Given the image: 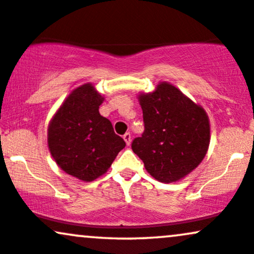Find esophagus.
<instances>
[{"label":"esophagus","instance_id":"obj_1","mask_svg":"<svg viewBox=\"0 0 254 254\" xmlns=\"http://www.w3.org/2000/svg\"><path fill=\"white\" fill-rule=\"evenodd\" d=\"M124 140L125 141H126V144L129 146V144H130V141H132V135H130V133H126L124 135Z\"/></svg>","mask_w":254,"mask_h":254}]
</instances>
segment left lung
I'll use <instances>...</instances> for the list:
<instances>
[{
	"mask_svg": "<svg viewBox=\"0 0 254 254\" xmlns=\"http://www.w3.org/2000/svg\"><path fill=\"white\" fill-rule=\"evenodd\" d=\"M138 100L145 130L133 140V152L154 180H183L201 164L209 147L210 125L204 108L169 82L141 92Z\"/></svg>",
	"mask_w": 254,
	"mask_h": 254,
	"instance_id": "8db88e82",
	"label": "left lung"
}]
</instances>
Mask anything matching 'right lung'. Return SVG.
<instances>
[{
	"instance_id": "obj_1",
	"label": "right lung",
	"mask_w": 254,
	"mask_h": 254,
	"mask_svg": "<svg viewBox=\"0 0 254 254\" xmlns=\"http://www.w3.org/2000/svg\"><path fill=\"white\" fill-rule=\"evenodd\" d=\"M103 101L94 84L85 83L70 92L47 128V145L57 165L83 182L106 174L126 146L98 112Z\"/></svg>"
}]
</instances>
